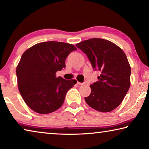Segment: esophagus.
I'll use <instances>...</instances> for the list:
<instances>
[{"label":"esophagus","mask_w":149,"mask_h":149,"mask_svg":"<svg viewBox=\"0 0 149 149\" xmlns=\"http://www.w3.org/2000/svg\"><path fill=\"white\" fill-rule=\"evenodd\" d=\"M77 84H78V85H79V86H83L84 84V83H81V82H77Z\"/></svg>","instance_id":"esophagus-1"}]
</instances>
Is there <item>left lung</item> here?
Instances as JSON below:
<instances>
[{
    "mask_svg": "<svg viewBox=\"0 0 149 149\" xmlns=\"http://www.w3.org/2000/svg\"><path fill=\"white\" fill-rule=\"evenodd\" d=\"M76 47L86 53L93 69L101 73L98 81L90 86L86 103L99 112H111L121 104L130 86L131 68L126 55L116 44L103 39L85 40Z\"/></svg>",
    "mask_w": 149,
    "mask_h": 149,
    "instance_id": "1",
    "label": "left lung"
}]
</instances>
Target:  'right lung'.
Returning a JSON list of instances; mask_svg holds the SVG:
<instances>
[{"mask_svg": "<svg viewBox=\"0 0 149 149\" xmlns=\"http://www.w3.org/2000/svg\"><path fill=\"white\" fill-rule=\"evenodd\" d=\"M74 45L57 41L37 43L26 49L18 64V88L23 100L39 114H49L63 105L65 94L77 81L57 77L56 72L65 67Z\"/></svg>", "mask_w": 149, "mask_h": 149, "instance_id": "add662e5", "label": "right lung"}]
</instances>
